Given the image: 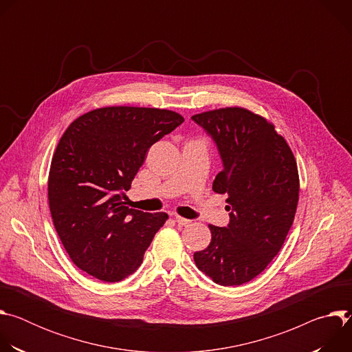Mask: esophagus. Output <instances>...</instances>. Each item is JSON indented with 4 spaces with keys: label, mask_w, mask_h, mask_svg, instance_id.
<instances>
[{
    "label": "esophagus",
    "mask_w": 352,
    "mask_h": 352,
    "mask_svg": "<svg viewBox=\"0 0 352 352\" xmlns=\"http://www.w3.org/2000/svg\"><path fill=\"white\" fill-rule=\"evenodd\" d=\"M174 220H175L179 226H188V224L190 223V220L184 219V217H181V216H174Z\"/></svg>",
    "instance_id": "34e87169"
}]
</instances>
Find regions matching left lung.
I'll use <instances>...</instances> for the list:
<instances>
[{"label": "left lung", "instance_id": "left-lung-1", "mask_svg": "<svg viewBox=\"0 0 352 352\" xmlns=\"http://www.w3.org/2000/svg\"><path fill=\"white\" fill-rule=\"evenodd\" d=\"M216 142L223 170L213 181L230 205L227 227L209 226L212 241L193 254L200 272L220 285H241L261 274L292 226L299 175L295 157L274 125L242 107L192 116Z\"/></svg>", "mask_w": 352, "mask_h": 352}]
</instances>
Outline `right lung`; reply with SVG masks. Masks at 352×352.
I'll use <instances>...</instances> for the list:
<instances>
[{
  "label": "right lung",
  "instance_id": "1",
  "mask_svg": "<svg viewBox=\"0 0 352 352\" xmlns=\"http://www.w3.org/2000/svg\"><path fill=\"white\" fill-rule=\"evenodd\" d=\"M184 122L171 110L113 106L76 118L58 142L48 205L72 262L107 283L138 270L167 213L129 209L125 190L150 146Z\"/></svg>",
  "mask_w": 352,
  "mask_h": 352
}]
</instances>
